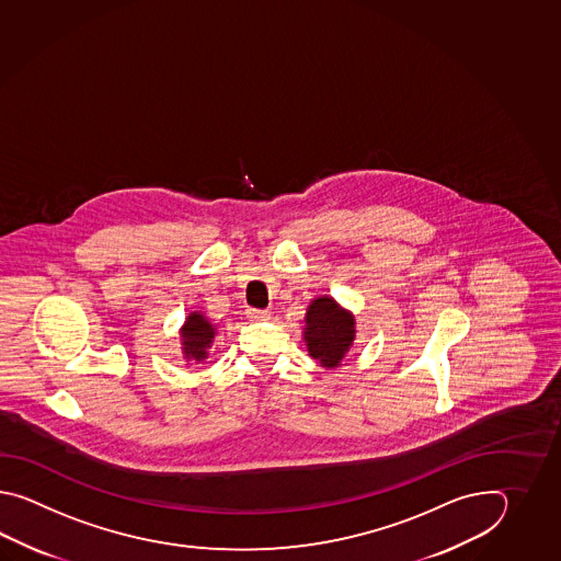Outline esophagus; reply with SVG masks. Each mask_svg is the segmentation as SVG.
<instances>
[{"label": "esophagus", "instance_id": "34e87169", "mask_svg": "<svg viewBox=\"0 0 561 561\" xmlns=\"http://www.w3.org/2000/svg\"><path fill=\"white\" fill-rule=\"evenodd\" d=\"M247 317L252 319V321H266L271 317V312L266 309H247Z\"/></svg>", "mask_w": 561, "mask_h": 561}]
</instances>
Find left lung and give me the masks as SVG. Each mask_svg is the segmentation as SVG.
<instances>
[{
    "label": "left lung",
    "instance_id": "8db88e82",
    "mask_svg": "<svg viewBox=\"0 0 561 561\" xmlns=\"http://www.w3.org/2000/svg\"><path fill=\"white\" fill-rule=\"evenodd\" d=\"M305 321V341L310 357L321 360L322 367L333 369L343 360L355 339V319L333 298L321 297L312 300Z\"/></svg>",
    "mask_w": 561,
    "mask_h": 561
}]
</instances>
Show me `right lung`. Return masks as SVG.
<instances>
[{
  "instance_id": "1",
  "label": "right lung",
  "mask_w": 561,
  "mask_h": 561,
  "mask_svg": "<svg viewBox=\"0 0 561 561\" xmlns=\"http://www.w3.org/2000/svg\"><path fill=\"white\" fill-rule=\"evenodd\" d=\"M182 339H184V353L186 358H194V360H204L206 358V351L215 339V327L204 319L203 314L192 312L188 321L182 329Z\"/></svg>"
}]
</instances>
